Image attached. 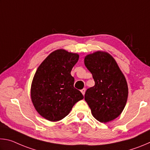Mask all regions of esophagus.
I'll list each match as a JSON object with an SVG mask.
<instances>
[{"label":"esophagus","mask_w":150,"mask_h":150,"mask_svg":"<svg viewBox=\"0 0 150 150\" xmlns=\"http://www.w3.org/2000/svg\"><path fill=\"white\" fill-rule=\"evenodd\" d=\"M85 91H86V88H83L82 90H81V92L82 93V94L83 95H85Z\"/></svg>","instance_id":"esophagus-1"}]
</instances>
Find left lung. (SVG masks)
<instances>
[{"instance_id":"obj_1","label":"left lung","mask_w":150,"mask_h":150,"mask_svg":"<svg viewBox=\"0 0 150 150\" xmlns=\"http://www.w3.org/2000/svg\"><path fill=\"white\" fill-rule=\"evenodd\" d=\"M84 62L95 83L86 91L85 100L98 121L113 120L122 113L127 102L126 78L115 59L106 52L98 51L88 54Z\"/></svg>"}]
</instances>
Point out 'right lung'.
I'll return each mask as SVG.
<instances>
[{
	"label": "right lung",
	"instance_id": "obj_1",
	"mask_svg": "<svg viewBox=\"0 0 150 150\" xmlns=\"http://www.w3.org/2000/svg\"><path fill=\"white\" fill-rule=\"evenodd\" d=\"M79 55L57 50L48 55L38 68L31 85V98L35 110L52 122L61 120L84 96L74 87L71 75Z\"/></svg>",
	"mask_w": 150,
	"mask_h": 150
}]
</instances>
